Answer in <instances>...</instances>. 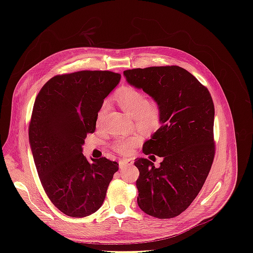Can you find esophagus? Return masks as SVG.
<instances>
[{
  "mask_svg": "<svg viewBox=\"0 0 253 253\" xmlns=\"http://www.w3.org/2000/svg\"><path fill=\"white\" fill-rule=\"evenodd\" d=\"M133 163L131 159H120L119 160V168L120 169H125L126 167L127 166H131Z\"/></svg>",
  "mask_w": 253,
  "mask_h": 253,
  "instance_id": "1",
  "label": "esophagus"
}]
</instances>
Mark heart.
Returning <instances> with one entry per match:
<instances>
[{
    "mask_svg": "<svg viewBox=\"0 0 253 253\" xmlns=\"http://www.w3.org/2000/svg\"><path fill=\"white\" fill-rule=\"evenodd\" d=\"M116 101L122 110L134 118L137 126L144 129H155L162 124L163 111L159 102L154 98H147L143 91L138 88L134 86H125L120 88L116 95ZM108 108V102H104L101 105L98 112V125L101 122ZM139 142L140 137L138 135H134L115 140L112 148L120 154H127L131 149Z\"/></svg>",
    "mask_w": 253,
    "mask_h": 253,
    "instance_id": "heart-1",
    "label": "heart"
}]
</instances>
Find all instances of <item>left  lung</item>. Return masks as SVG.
I'll list each match as a JSON object with an SVG mask.
<instances>
[{"label": "left lung", "instance_id": "1", "mask_svg": "<svg viewBox=\"0 0 253 253\" xmlns=\"http://www.w3.org/2000/svg\"><path fill=\"white\" fill-rule=\"evenodd\" d=\"M124 75L128 84L156 99L163 111L162 126L142 148L145 155L163 157L160 167L147 158L134 163L139 170L137 204L151 216L175 217L195 200L213 163L212 97L179 66L134 68Z\"/></svg>", "mask_w": 253, "mask_h": 253}]
</instances>
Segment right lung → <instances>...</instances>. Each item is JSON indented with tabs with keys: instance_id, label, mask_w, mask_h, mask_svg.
Instances as JSON below:
<instances>
[{
	"instance_id": "1",
	"label": "right lung",
	"mask_w": 253,
	"mask_h": 253,
	"mask_svg": "<svg viewBox=\"0 0 253 253\" xmlns=\"http://www.w3.org/2000/svg\"><path fill=\"white\" fill-rule=\"evenodd\" d=\"M120 78L109 71L58 75L36 98L28 129L35 165L45 193L67 216L95 213L118 171V164L105 157L88 162L82 145Z\"/></svg>"
}]
</instances>
